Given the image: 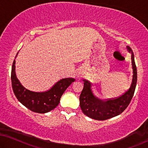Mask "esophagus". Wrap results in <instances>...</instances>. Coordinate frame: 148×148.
<instances>
[{"label": "esophagus", "instance_id": "esophagus-1", "mask_svg": "<svg viewBox=\"0 0 148 148\" xmlns=\"http://www.w3.org/2000/svg\"><path fill=\"white\" fill-rule=\"evenodd\" d=\"M78 77H79V76H78Z\"/></svg>", "mask_w": 148, "mask_h": 148}]
</instances>
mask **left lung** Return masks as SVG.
<instances>
[{
    "label": "left lung",
    "instance_id": "1",
    "mask_svg": "<svg viewBox=\"0 0 148 148\" xmlns=\"http://www.w3.org/2000/svg\"><path fill=\"white\" fill-rule=\"evenodd\" d=\"M127 49L132 53L133 68V78L130 88L120 97L104 101L93 95L91 84L84 80V88L80 96V106L82 111L86 116L96 120H106L120 115L128 106L134 96L137 83V68L132 50L128 46H127Z\"/></svg>",
    "mask_w": 148,
    "mask_h": 148
}]
</instances>
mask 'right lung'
I'll use <instances>...</instances> for the list:
<instances>
[{
	"label": "right lung",
	"mask_w": 148,
	"mask_h": 148,
	"mask_svg": "<svg viewBox=\"0 0 148 148\" xmlns=\"http://www.w3.org/2000/svg\"><path fill=\"white\" fill-rule=\"evenodd\" d=\"M74 81L75 79L72 78H63L46 92L30 91L26 89L16 78L15 73V60L13 61L11 70V82L14 95L22 104L36 113L45 114L54 109L60 102V98L64 92Z\"/></svg>",
	"instance_id": "right-lung-1"
}]
</instances>
